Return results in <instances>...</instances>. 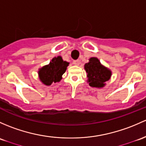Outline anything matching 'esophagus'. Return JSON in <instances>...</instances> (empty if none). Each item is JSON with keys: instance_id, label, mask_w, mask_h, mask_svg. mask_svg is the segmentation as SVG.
<instances>
[{"instance_id": "34e87169", "label": "esophagus", "mask_w": 146, "mask_h": 146, "mask_svg": "<svg viewBox=\"0 0 146 146\" xmlns=\"http://www.w3.org/2000/svg\"><path fill=\"white\" fill-rule=\"evenodd\" d=\"M80 63V60H78V59H77V60H74L73 61V64L76 66L79 65Z\"/></svg>"}]
</instances>
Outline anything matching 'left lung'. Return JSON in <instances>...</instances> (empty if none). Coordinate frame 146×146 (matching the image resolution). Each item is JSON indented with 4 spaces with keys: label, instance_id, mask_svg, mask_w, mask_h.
Returning a JSON list of instances; mask_svg holds the SVG:
<instances>
[{
    "label": "left lung",
    "instance_id": "8db88e82",
    "mask_svg": "<svg viewBox=\"0 0 146 146\" xmlns=\"http://www.w3.org/2000/svg\"><path fill=\"white\" fill-rule=\"evenodd\" d=\"M85 69L87 73V82L92 87H104L111 77V70L103 66L96 57L90 58L89 62L85 64Z\"/></svg>",
    "mask_w": 146,
    "mask_h": 146
}]
</instances>
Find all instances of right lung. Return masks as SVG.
<instances>
[{"mask_svg": "<svg viewBox=\"0 0 146 146\" xmlns=\"http://www.w3.org/2000/svg\"><path fill=\"white\" fill-rule=\"evenodd\" d=\"M68 64L69 63L63 60L60 56L53 58L48 65L44 66L39 69L38 76L40 80L47 86L51 85L52 82H59Z\"/></svg>", "mask_w": 146, "mask_h": 146, "instance_id": "obj_1", "label": "right lung"}]
</instances>
